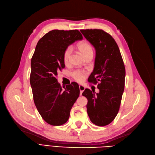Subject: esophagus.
<instances>
[{
  "instance_id": "obj_1",
  "label": "esophagus",
  "mask_w": 155,
  "mask_h": 155,
  "mask_svg": "<svg viewBox=\"0 0 155 155\" xmlns=\"http://www.w3.org/2000/svg\"><path fill=\"white\" fill-rule=\"evenodd\" d=\"M79 91H80V95H82V93H83V92L84 91H85V87H84L83 85H79Z\"/></svg>"
}]
</instances>
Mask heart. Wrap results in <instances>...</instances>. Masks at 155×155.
<instances>
[{
    "mask_svg": "<svg viewBox=\"0 0 155 155\" xmlns=\"http://www.w3.org/2000/svg\"><path fill=\"white\" fill-rule=\"evenodd\" d=\"M78 47L85 58L88 57L89 55H93L92 46L90 43H88V42L87 41L81 42V43H79L78 45ZM72 51V47H70V46H68V47H67L64 50L63 52V61L65 64H68L69 63L70 57H71ZM72 76L74 78V79H76V81L81 82L83 80L84 78H85V72L82 71V70H75L74 72H72Z\"/></svg>",
    "mask_w": 155,
    "mask_h": 155,
    "instance_id": "obj_1",
    "label": "heart"
}]
</instances>
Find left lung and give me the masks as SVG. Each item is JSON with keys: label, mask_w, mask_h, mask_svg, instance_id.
I'll return each instance as SVG.
<instances>
[{"label": "left lung", "mask_w": 155, "mask_h": 155, "mask_svg": "<svg viewBox=\"0 0 155 155\" xmlns=\"http://www.w3.org/2000/svg\"><path fill=\"white\" fill-rule=\"evenodd\" d=\"M96 50L94 68L88 81L97 84L95 94L86 88L82 95L88 103L87 110L92 122L97 126L110 124L118 114L125 87V68L118 46L112 37L102 30H81Z\"/></svg>", "instance_id": "8db88e82"}]
</instances>
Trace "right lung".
Returning <instances> with one entry per match:
<instances>
[{
	"instance_id": "right-lung-1",
	"label": "right lung",
	"mask_w": 155,
	"mask_h": 155,
	"mask_svg": "<svg viewBox=\"0 0 155 155\" xmlns=\"http://www.w3.org/2000/svg\"><path fill=\"white\" fill-rule=\"evenodd\" d=\"M81 39L83 36L78 30H53L40 39L32 56L30 80L34 101L42 118L50 125L58 126L66 123L79 96L77 83H71L63 90L57 76L65 67L64 50Z\"/></svg>"
}]
</instances>
